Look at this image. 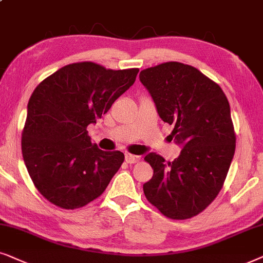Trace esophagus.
<instances>
[{
  "label": "esophagus",
  "mask_w": 263,
  "mask_h": 263,
  "mask_svg": "<svg viewBox=\"0 0 263 263\" xmlns=\"http://www.w3.org/2000/svg\"><path fill=\"white\" fill-rule=\"evenodd\" d=\"M125 160L127 163H136L141 160V157L137 155H134V154H126L125 155Z\"/></svg>",
  "instance_id": "obj_1"
}]
</instances>
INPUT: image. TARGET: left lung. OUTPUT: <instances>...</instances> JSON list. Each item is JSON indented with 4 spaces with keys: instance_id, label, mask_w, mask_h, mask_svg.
I'll list each match as a JSON object with an SVG mask.
<instances>
[{
    "instance_id": "8db88e82",
    "label": "left lung",
    "mask_w": 263,
    "mask_h": 263,
    "mask_svg": "<svg viewBox=\"0 0 263 263\" xmlns=\"http://www.w3.org/2000/svg\"><path fill=\"white\" fill-rule=\"evenodd\" d=\"M139 80L181 146L172 162L156 153L145 161L154 174L143 185L148 201L167 218L184 220L204 211L221 190L236 149L230 103L218 84L192 66L164 62Z\"/></svg>"
}]
</instances>
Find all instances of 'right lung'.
Instances as JSON below:
<instances>
[{
	"instance_id": "add662e5",
	"label": "right lung",
	"mask_w": 263,
	"mask_h": 263,
	"mask_svg": "<svg viewBox=\"0 0 263 263\" xmlns=\"http://www.w3.org/2000/svg\"><path fill=\"white\" fill-rule=\"evenodd\" d=\"M138 72L79 62L58 69L34 89L22 150L34 186L49 202L76 209L106 190L124 154L99 149L86 127L134 85Z\"/></svg>"
}]
</instances>
